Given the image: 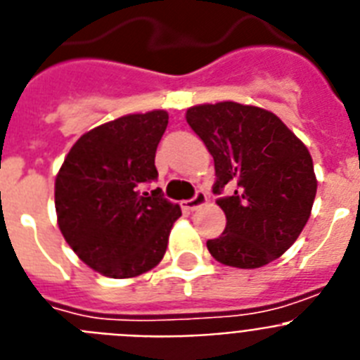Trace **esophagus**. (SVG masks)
<instances>
[{"mask_svg":"<svg viewBox=\"0 0 360 360\" xmlns=\"http://www.w3.org/2000/svg\"><path fill=\"white\" fill-rule=\"evenodd\" d=\"M208 201L207 194H205L203 190H198L194 194V198L186 199V201H183V205L181 207L185 208V210H195V208H199L201 205H205Z\"/></svg>","mask_w":360,"mask_h":360,"instance_id":"obj_1","label":"esophagus"}]
</instances>
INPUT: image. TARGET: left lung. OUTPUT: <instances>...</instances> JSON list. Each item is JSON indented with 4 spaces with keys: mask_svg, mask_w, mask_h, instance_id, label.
<instances>
[{
    "mask_svg": "<svg viewBox=\"0 0 360 360\" xmlns=\"http://www.w3.org/2000/svg\"><path fill=\"white\" fill-rule=\"evenodd\" d=\"M186 122L214 157L212 192L226 217L210 255L231 267L271 264L300 236L316 194L307 148L271 111L238 102L194 105Z\"/></svg>",
    "mask_w": 360,
    "mask_h": 360,
    "instance_id": "8db88e82",
    "label": "left lung"
}]
</instances>
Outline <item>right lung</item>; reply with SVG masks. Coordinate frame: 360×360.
<instances>
[{
  "instance_id": "obj_1",
  "label": "right lung",
  "mask_w": 360,
  "mask_h": 360,
  "mask_svg": "<svg viewBox=\"0 0 360 360\" xmlns=\"http://www.w3.org/2000/svg\"><path fill=\"white\" fill-rule=\"evenodd\" d=\"M168 113L126 115L78 139L54 185L63 238L78 258L110 278H131L155 267L168 245L179 205L157 181L155 152Z\"/></svg>"
}]
</instances>
